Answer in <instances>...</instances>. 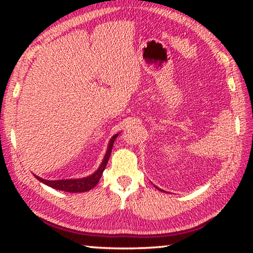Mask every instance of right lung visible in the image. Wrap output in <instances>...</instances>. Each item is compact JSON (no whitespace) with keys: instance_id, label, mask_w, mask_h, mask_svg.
I'll return each mask as SVG.
<instances>
[{"instance_id":"obj_1","label":"right lung","mask_w":253,"mask_h":253,"mask_svg":"<svg viewBox=\"0 0 253 253\" xmlns=\"http://www.w3.org/2000/svg\"><path fill=\"white\" fill-rule=\"evenodd\" d=\"M117 135H115L113 138L110 139L109 146H108V151H107L104 161H102L100 168L97 169L96 173H93L92 175L84 178H78V179H60V181H46V179H42L41 177L36 176L39 181L42 183L46 184L51 187L55 188V190H60V191H65V192H70V193H80V192H87L89 190H91L93 186H96L98 182L102 175V172H104L106 169L107 163H108V160L110 157V153L111 149H113L114 146V142L116 139Z\"/></svg>"}]
</instances>
